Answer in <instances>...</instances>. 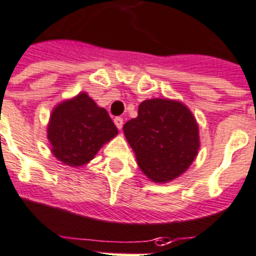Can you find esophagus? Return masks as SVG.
<instances>
[{
    "instance_id": "34e87169",
    "label": "esophagus",
    "mask_w": 256,
    "mask_h": 256,
    "mask_svg": "<svg viewBox=\"0 0 256 256\" xmlns=\"http://www.w3.org/2000/svg\"><path fill=\"white\" fill-rule=\"evenodd\" d=\"M114 123L118 126V130H122V126H123V118H115Z\"/></svg>"
}]
</instances>
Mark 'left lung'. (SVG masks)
Instances as JSON below:
<instances>
[{
    "label": "left lung",
    "mask_w": 256,
    "mask_h": 256,
    "mask_svg": "<svg viewBox=\"0 0 256 256\" xmlns=\"http://www.w3.org/2000/svg\"><path fill=\"white\" fill-rule=\"evenodd\" d=\"M137 164L152 182H170L184 174L200 150V128L182 102L152 98L123 126Z\"/></svg>",
    "instance_id": "left-lung-1"
}]
</instances>
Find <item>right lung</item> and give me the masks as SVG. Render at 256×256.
I'll return each instance as SVG.
<instances>
[{
	"label": "right lung",
	"instance_id": "add662e5",
	"mask_svg": "<svg viewBox=\"0 0 256 256\" xmlns=\"http://www.w3.org/2000/svg\"><path fill=\"white\" fill-rule=\"evenodd\" d=\"M52 154L63 164L82 167L118 134L107 111L82 92L56 104L48 123Z\"/></svg>",
	"mask_w": 256,
	"mask_h": 256
}]
</instances>
